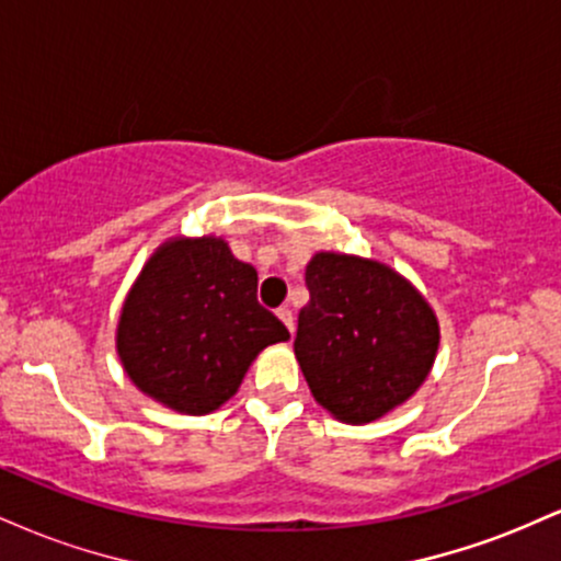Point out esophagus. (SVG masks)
Returning <instances> with one entry per match:
<instances>
[{"label": "esophagus", "mask_w": 561, "mask_h": 561, "mask_svg": "<svg viewBox=\"0 0 561 561\" xmlns=\"http://www.w3.org/2000/svg\"><path fill=\"white\" fill-rule=\"evenodd\" d=\"M276 317H279L282 321H285V327L289 332H295V317H293V311H289L287 306H282L279 311H276Z\"/></svg>", "instance_id": "esophagus-1"}]
</instances>
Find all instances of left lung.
Instances as JSON below:
<instances>
[{
	"label": "left lung",
	"instance_id": "left-lung-1",
	"mask_svg": "<svg viewBox=\"0 0 561 561\" xmlns=\"http://www.w3.org/2000/svg\"><path fill=\"white\" fill-rule=\"evenodd\" d=\"M295 356L313 398L347 424L388 414L430 375L437 319L401 274L377 261L317 253Z\"/></svg>",
	"mask_w": 561,
	"mask_h": 561
}]
</instances>
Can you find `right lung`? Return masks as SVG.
<instances>
[{"label": "right lung", "mask_w": 561, "mask_h": 561, "mask_svg": "<svg viewBox=\"0 0 561 561\" xmlns=\"http://www.w3.org/2000/svg\"><path fill=\"white\" fill-rule=\"evenodd\" d=\"M255 293V268L237 261L224 240L165 242L121 313L118 356L126 375L184 414L218 409L263 347L289 337Z\"/></svg>", "instance_id": "obj_1"}]
</instances>
